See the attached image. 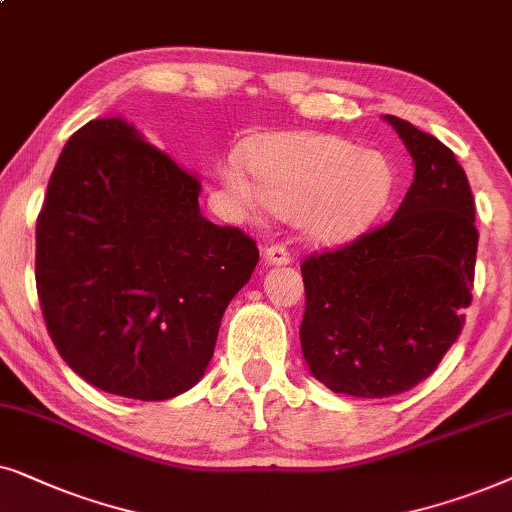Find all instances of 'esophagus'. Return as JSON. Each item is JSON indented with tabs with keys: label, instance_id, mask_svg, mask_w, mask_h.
I'll list each match as a JSON object with an SVG mask.
<instances>
[{
	"label": "esophagus",
	"instance_id": "34e87169",
	"mask_svg": "<svg viewBox=\"0 0 512 512\" xmlns=\"http://www.w3.org/2000/svg\"><path fill=\"white\" fill-rule=\"evenodd\" d=\"M290 250L285 248L283 243H271L267 245V250H264V262L267 264H278V267H283V264H290Z\"/></svg>",
	"mask_w": 512,
	"mask_h": 512
}]
</instances>
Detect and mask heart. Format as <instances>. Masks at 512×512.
<instances>
[{"label":"heart","mask_w":512,"mask_h":512,"mask_svg":"<svg viewBox=\"0 0 512 512\" xmlns=\"http://www.w3.org/2000/svg\"><path fill=\"white\" fill-rule=\"evenodd\" d=\"M222 168V185L248 213L264 208L295 217L311 241L358 238L384 213L395 187L391 159L379 149L327 133H267Z\"/></svg>","instance_id":"b5f03b06"}]
</instances>
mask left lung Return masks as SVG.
Listing matches in <instances>:
<instances>
[{"label": "left lung", "instance_id": "left-lung-1", "mask_svg": "<svg viewBox=\"0 0 512 512\" xmlns=\"http://www.w3.org/2000/svg\"><path fill=\"white\" fill-rule=\"evenodd\" d=\"M414 159V182L384 227L302 262L304 360L335 393L388 398L431 377L463 327L478 229L454 152L384 117Z\"/></svg>", "mask_w": 512, "mask_h": 512}]
</instances>
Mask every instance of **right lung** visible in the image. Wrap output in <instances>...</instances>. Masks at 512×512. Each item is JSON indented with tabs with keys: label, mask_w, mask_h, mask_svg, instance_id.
<instances>
[{
	"label": "right lung",
	"mask_w": 512,
	"mask_h": 512,
	"mask_svg": "<svg viewBox=\"0 0 512 512\" xmlns=\"http://www.w3.org/2000/svg\"><path fill=\"white\" fill-rule=\"evenodd\" d=\"M201 180L124 119L67 140L37 217L34 278L46 330L100 391L168 400L203 377L224 309L260 260L201 215Z\"/></svg>",
	"instance_id": "add662e5"
}]
</instances>
